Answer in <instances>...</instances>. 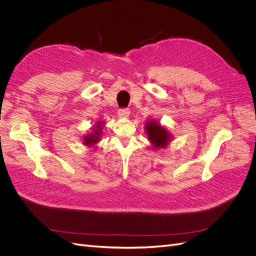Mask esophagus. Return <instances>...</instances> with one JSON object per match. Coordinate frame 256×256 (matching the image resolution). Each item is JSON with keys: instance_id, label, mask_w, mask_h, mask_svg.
I'll return each mask as SVG.
<instances>
[{"instance_id": "obj_1", "label": "esophagus", "mask_w": 256, "mask_h": 256, "mask_svg": "<svg viewBox=\"0 0 256 256\" xmlns=\"http://www.w3.org/2000/svg\"><path fill=\"white\" fill-rule=\"evenodd\" d=\"M130 111L128 108H121V109L118 110V115L120 117H128L130 115Z\"/></svg>"}]
</instances>
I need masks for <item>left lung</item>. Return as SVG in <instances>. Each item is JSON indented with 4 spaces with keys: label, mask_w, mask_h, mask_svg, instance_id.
I'll list each match as a JSON object with an SVG mask.
<instances>
[{
    "label": "left lung",
    "mask_w": 256,
    "mask_h": 256,
    "mask_svg": "<svg viewBox=\"0 0 256 256\" xmlns=\"http://www.w3.org/2000/svg\"><path fill=\"white\" fill-rule=\"evenodd\" d=\"M146 130L150 136V140L154 144L156 147L166 146L169 135L164 128L154 122V121H150V124H147Z\"/></svg>",
    "instance_id": "obj_1"
}]
</instances>
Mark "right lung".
<instances>
[{"label": "right lung", "instance_id": "1", "mask_svg": "<svg viewBox=\"0 0 256 256\" xmlns=\"http://www.w3.org/2000/svg\"><path fill=\"white\" fill-rule=\"evenodd\" d=\"M98 130H96V132H93V135H90L89 137H86L85 138V144H93V143H96L98 142V136L100 135V124H98Z\"/></svg>", "mask_w": 256, "mask_h": 256}]
</instances>
